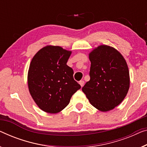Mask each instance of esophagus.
I'll return each instance as SVG.
<instances>
[{"label":"esophagus","instance_id":"1","mask_svg":"<svg viewBox=\"0 0 147 147\" xmlns=\"http://www.w3.org/2000/svg\"><path fill=\"white\" fill-rule=\"evenodd\" d=\"M79 84H80V86H81V87H82L84 86V81H83V80H81V81H80V82H79Z\"/></svg>","mask_w":147,"mask_h":147}]
</instances>
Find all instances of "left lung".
<instances>
[{
	"label": "left lung",
	"instance_id": "obj_1",
	"mask_svg": "<svg viewBox=\"0 0 147 147\" xmlns=\"http://www.w3.org/2000/svg\"><path fill=\"white\" fill-rule=\"evenodd\" d=\"M90 80L82 91L90 103L101 111L119 105L129 89V72L126 61L117 50L101 45L89 55Z\"/></svg>",
	"mask_w": 147,
	"mask_h": 147
}]
</instances>
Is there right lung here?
Listing matches in <instances>:
<instances>
[{
    "label": "right lung",
    "mask_w": 147,
    "mask_h": 147,
    "mask_svg": "<svg viewBox=\"0 0 147 147\" xmlns=\"http://www.w3.org/2000/svg\"><path fill=\"white\" fill-rule=\"evenodd\" d=\"M71 53L59 46H47L38 51L32 59L28 74L29 91L44 111H61L81 88L74 80L73 69L67 65Z\"/></svg>",
    "instance_id": "right-lung-1"
}]
</instances>
